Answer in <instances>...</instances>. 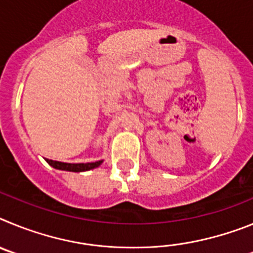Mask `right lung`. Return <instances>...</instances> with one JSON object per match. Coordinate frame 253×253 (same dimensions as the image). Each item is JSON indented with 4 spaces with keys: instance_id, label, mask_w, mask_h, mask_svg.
<instances>
[{
    "instance_id": "1",
    "label": "right lung",
    "mask_w": 253,
    "mask_h": 253,
    "mask_svg": "<svg viewBox=\"0 0 253 253\" xmlns=\"http://www.w3.org/2000/svg\"><path fill=\"white\" fill-rule=\"evenodd\" d=\"M46 162L53 166L54 169H64V171H72V172H82V171H88L95 167H99L102 163V161H97V162H91V163H64V162H58V161H51L46 160Z\"/></svg>"
}]
</instances>
